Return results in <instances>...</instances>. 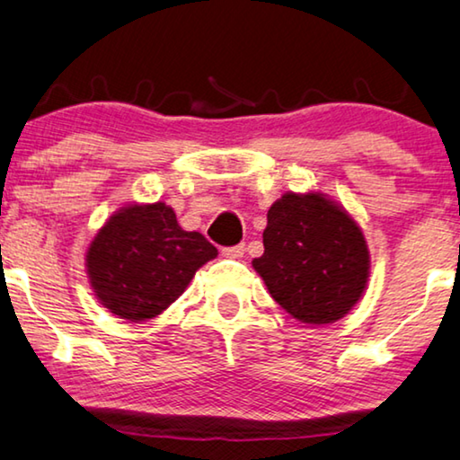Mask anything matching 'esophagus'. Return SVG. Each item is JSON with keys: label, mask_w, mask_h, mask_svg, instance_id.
Returning a JSON list of instances; mask_svg holds the SVG:
<instances>
[{"label": "esophagus", "mask_w": 460, "mask_h": 460, "mask_svg": "<svg viewBox=\"0 0 460 460\" xmlns=\"http://www.w3.org/2000/svg\"><path fill=\"white\" fill-rule=\"evenodd\" d=\"M222 255L228 257V260H241L244 255V244H234V247H224Z\"/></svg>", "instance_id": "obj_1"}]
</instances>
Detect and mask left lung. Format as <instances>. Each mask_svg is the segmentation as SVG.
<instances>
[{
  "instance_id": "obj_1",
  "label": "left lung",
  "mask_w": 460,
  "mask_h": 460,
  "mask_svg": "<svg viewBox=\"0 0 460 460\" xmlns=\"http://www.w3.org/2000/svg\"><path fill=\"white\" fill-rule=\"evenodd\" d=\"M253 268L282 310L299 323L329 324L362 297L370 255L341 205L320 192H287L270 207Z\"/></svg>"
}]
</instances>
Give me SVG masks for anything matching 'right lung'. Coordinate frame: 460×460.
<instances>
[{
    "label": "right lung",
    "instance_id": "obj_1",
    "mask_svg": "<svg viewBox=\"0 0 460 460\" xmlns=\"http://www.w3.org/2000/svg\"><path fill=\"white\" fill-rule=\"evenodd\" d=\"M213 257L217 249L199 232L181 230L169 205H128L93 236L85 268L106 310L142 323L167 310Z\"/></svg>",
    "mask_w": 460,
    "mask_h": 460
}]
</instances>
